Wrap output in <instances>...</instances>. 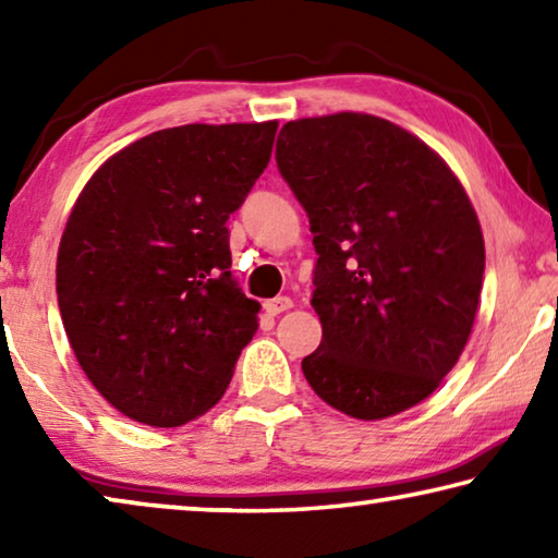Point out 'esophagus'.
Here are the masks:
<instances>
[{"instance_id":"esophagus-1","label":"esophagus","mask_w":558,"mask_h":558,"mask_svg":"<svg viewBox=\"0 0 558 558\" xmlns=\"http://www.w3.org/2000/svg\"><path fill=\"white\" fill-rule=\"evenodd\" d=\"M263 307H266V313H268L270 317H276V315L286 313V310H290V307H292V300L282 295V298H276V300H268L266 305H263Z\"/></svg>"}]
</instances>
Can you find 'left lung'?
I'll return each instance as SVG.
<instances>
[{"label": "left lung", "mask_w": 558, "mask_h": 558, "mask_svg": "<svg viewBox=\"0 0 558 558\" xmlns=\"http://www.w3.org/2000/svg\"><path fill=\"white\" fill-rule=\"evenodd\" d=\"M276 159L315 235L323 342L302 359L307 384L362 421L428 399L465 349L483 290L485 241L458 177L366 112L286 122Z\"/></svg>", "instance_id": "8db88e82"}]
</instances>
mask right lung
I'll return each mask as SVG.
<instances>
[{
    "label": "right lung",
    "mask_w": 558,
    "mask_h": 558,
    "mask_svg": "<svg viewBox=\"0 0 558 558\" xmlns=\"http://www.w3.org/2000/svg\"><path fill=\"white\" fill-rule=\"evenodd\" d=\"M278 122L182 125L102 165L56 263L81 369L132 421L177 428L221 399L258 329L231 276L226 221L270 162Z\"/></svg>",
    "instance_id": "1"
}]
</instances>
